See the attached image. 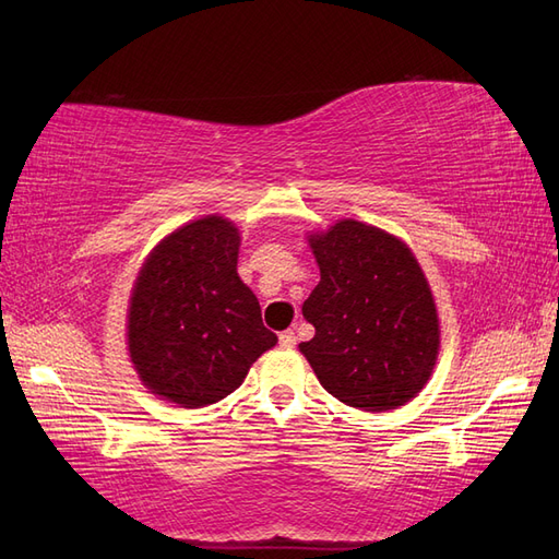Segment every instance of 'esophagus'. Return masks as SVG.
Here are the masks:
<instances>
[{"label":"esophagus","instance_id":"1","mask_svg":"<svg viewBox=\"0 0 559 559\" xmlns=\"http://www.w3.org/2000/svg\"><path fill=\"white\" fill-rule=\"evenodd\" d=\"M280 345L286 347V349L296 347V333H294V331H282V333H280Z\"/></svg>","mask_w":559,"mask_h":559}]
</instances>
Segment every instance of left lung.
<instances>
[{"instance_id": "1", "label": "left lung", "mask_w": 559, "mask_h": 559, "mask_svg": "<svg viewBox=\"0 0 559 559\" xmlns=\"http://www.w3.org/2000/svg\"><path fill=\"white\" fill-rule=\"evenodd\" d=\"M319 284L302 302L314 337L300 352L331 396L366 413L419 394L441 347L436 302L408 245L343 218L308 235Z\"/></svg>"}]
</instances>
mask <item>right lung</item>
Segmentation results:
<instances>
[{
	"instance_id": "right-lung-1",
	"label": "right lung",
	"mask_w": 559,
	"mask_h": 559,
	"mask_svg": "<svg viewBox=\"0 0 559 559\" xmlns=\"http://www.w3.org/2000/svg\"><path fill=\"white\" fill-rule=\"evenodd\" d=\"M240 233L202 216L148 253L128 308V352L151 394L181 408L226 399L277 335L238 275Z\"/></svg>"
}]
</instances>
